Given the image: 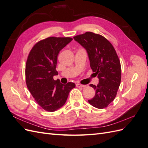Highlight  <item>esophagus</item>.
I'll list each match as a JSON object with an SVG mask.
<instances>
[{
    "instance_id": "34e87169",
    "label": "esophagus",
    "mask_w": 148,
    "mask_h": 148,
    "mask_svg": "<svg viewBox=\"0 0 148 148\" xmlns=\"http://www.w3.org/2000/svg\"><path fill=\"white\" fill-rule=\"evenodd\" d=\"M76 86L78 88H84V87H86V85H83V84H79V83H77L76 84Z\"/></svg>"
}]
</instances>
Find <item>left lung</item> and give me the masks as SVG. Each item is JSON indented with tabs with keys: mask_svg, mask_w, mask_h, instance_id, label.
Returning <instances> with one entry per match:
<instances>
[{
	"mask_svg": "<svg viewBox=\"0 0 148 148\" xmlns=\"http://www.w3.org/2000/svg\"><path fill=\"white\" fill-rule=\"evenodd\" d=\"M88 53L90 66L99 78L97 86H89L95 89V96L88 100L97 109L107 107L117 95L121 82L120 60L112 44L104 36L86 32L73 37Z\"/></svg>",
	"mask_w": 148,
	"mask_h": 148,
	"instance_id": "obj_1",
	"label": "left lung"
}]
</instances>
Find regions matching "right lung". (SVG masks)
I'll use <instances>...</instances> for the list:
<instances>
[{"mask_svg": "<svg viewBox=\"0 0 148 148\" xmlns=\"http://www.w3.org/2000/svg\"><path fill=\"white\" fill-rule=\"evenodd\" d=\"M71 38L49 37L37 42L31 49L25 68L27 87L38 104L48 112L63 106L75 84H62L53 77L56 70L59 52L72 41Z\"/></svg>", "mask_w": 148, "mask_h": 148, "instance_id": "1", "label": "right lung"}]
</instances>
